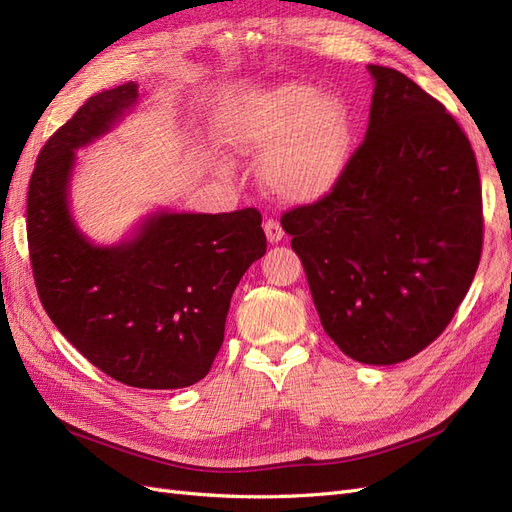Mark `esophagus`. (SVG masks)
Segmentation results:
<instances>
[{"instance_id":"1","label":"esophagus","mask_w":512,"mask_h":512,"mask_svg":"<svg viewBox=\"0 0 512 512\" xmlns=\"http://www.w3.org/2000/svg\"><path fill=\"white\" fill-rule=\"evenodd\" d=\"M265 232H267L269 243H277V241L284 239V228L280 226V222H277V220H267L265 222Z\"/></svg>"}]
</instances>
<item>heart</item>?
<instances>
[{
  "label": "heart",
  "mask_w": 512,
  "mask_h": 512,
  "mask_svg": "<svg viewBox=\"0 0 512 512\" xmlns=\"http://www.w3.org/2000/svg\"><path fill=\"white\" fill-rule=\"evenodd\" d=\"M220 141L239 156H262L260 173L290 203H314L342 179L352 153V115L337 96L305 83H280L232 102Z\"/></svg>",
  "instance_id": "obj_1"
}]
</instances>
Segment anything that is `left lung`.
<instances>
[{
    "label": "left lung",
    "mask_w": 512,
    "mask_h": 512,
    "mask_svg": "<svg viewBox=\"0 0 512 512\" xmlns=\"http://www.w3.org/2000/svg\"><path fill=\"white\" fill-rule=\"evenodd\" d=\"M369 126L335 188L282 215L322 329L350 359L393 365L453 320L483 252L476 156L406 74L369 66Z\"/></svg>",
    "instance_id": "left-lung-1"
}]
</instances>
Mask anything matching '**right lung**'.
<instances>
[{
    "label": "right lung",
    "mask_w": 512,
    "mask_h": 512,
    "mask_svg": "<svg viewBox=\"0 0 512 512\" xmlns=\"http://www.w3.org/2000/svg\"><path fill=\"white\" fill-rule=\"evenodd\" d=\"M136 98L134 83L91 96L40 149L27 192L29 260L46 314L91 365L134 389H183L209 374L232 292L267 237L254 207L162 211L113 247L81 235L68 211L74 151Z\"/></svg>",
    "instance_id": "obj_1"
}]
</instances>
